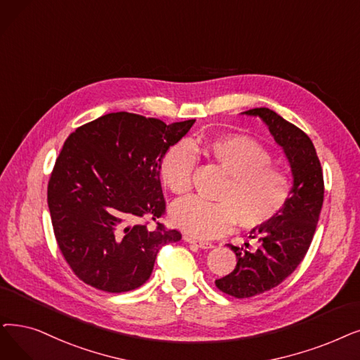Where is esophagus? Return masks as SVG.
<instances>
[{"instance_id": "34e87169", "label": "esophagus", "mask_w": 360, "mask_h": 360, "mask_svg": "<svg viewBox=\"0 0 360 360\" xmlns=\"http://www.w3.org/2000/svg\"><path fill=\"white\" fill-rule=\"evenodd\" d=\"M184 240L188 243V244H194L195 247L198 248H202V250H209V248H213V244L209 243V241H200V240H195L193 237H184Z\"/></svg>"}]
</instances>
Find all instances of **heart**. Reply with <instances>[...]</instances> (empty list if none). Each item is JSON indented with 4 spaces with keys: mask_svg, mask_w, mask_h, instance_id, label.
Listing matches in <instances>:
<instances>
[{
    "mask_svg": "<svg viewBox=\"0 0 360 360\" xmlns=\"http://www.w3.org/2000/svg\"><path fill=\"white\" fill-rule=\"evenodd\" d=\"M195 155L221 169L226 181L216 202L186 197L172 206V221L190 236L214 238L229 232L236 222L244 229H255L271 222L287 206L290 176L272 166V155L260 143L243 135L170 147L162 159L160 176L174 194L182 195L190 190Z\"/></svg>",
    "mask_w": 360,
    "mask_h": 360,
    "instance_id": "heart-1",
    "label": "heart"
}]
</instances>
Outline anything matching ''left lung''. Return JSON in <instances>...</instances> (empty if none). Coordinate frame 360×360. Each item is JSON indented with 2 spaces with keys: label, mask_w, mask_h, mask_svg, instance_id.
Listing matches in <instances>:
<instances>
[{
  "label": "left lung",
  "mask_w": 360,
  "mask_h": 360,
  "mask_svg": "<svg viewBox=\"0 0 360 360\" xmlns=\"http://www.w3.org/2000/svg\"><path fill=\"white\" fill-rule=\"evenodd\" d=\"M268 124L275 141L283 147L292 174V188L287 206L271 222L250 231L257 248L248 244H228L237 256V266L216 279V287L237 299H247L269 291L290 276L304 259L310 247L323 202V175L316 150L310 138L271 108L244 112Z\"/></svg>",
  "instance_id": "obj_1"
}]
</instances>
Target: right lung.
Returning a JSON list of instances; mask_svg holds the SVG:
<instances>
[{"mask_svg":"<svg viewBox=\"0 0 360 360\" xmlns=\"http://www.w3.org/2000/svg\"><path fill=\"white\" fill-rule=\"evenodd\" d=\"M194 122L117 112L69 135L46 200L60 252L85 284L105 292L141 287L159 250L181 240L176 229L141 221L165 214L160 163Z\"/></svg>","mask_w":360,"mask_h":360,"instance_id":"right-lung-1","label":"right lung"}]
</instances>
